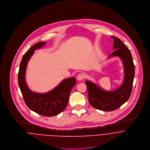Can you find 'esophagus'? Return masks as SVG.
I'll return each mask as SVG.
<instances>
[{"label": "esophagus", "instance_id": "obj_1", "mask_svg": "<svg viewBox=\"0 0 150 150\" xmlns=\"http://www.w3.org/2000/svg\"><path fill=\"white\" fill-rule=\"evenodd\" d=\"M85 77H86V75H85L84 73H80V74H79L77 76V80H79V81H81L83 79H85Z\"/></svg>", "mask_w": 150, "mask_h": 150}]
</instances>
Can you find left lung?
I'll return each mask as SVG.
<instances>
[{
  "label": "left lung",
  "instance_id": "8db88e82",
  "mask_svg": "<svg viewBox=\"0 0 150 150\" xmlns=\"http://www.w3.org/2000/svg\"><path fill=\"white\" fill-rule=\"evenodd\" d=\"M113 39L115 50L108 58L118 57L124 65V79L122 84L112 91H106L98 84L86 81L88 102L93 108L103 111H112L122 106L129 98L135 74V66L128 48L119 38Z\"/></svg>",
  "mask_w": 150,
  "mask_h": 150
}]
</instances>
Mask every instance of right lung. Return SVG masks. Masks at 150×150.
Here are the masks:
<instances>
[{"mask_svg": "<svg viewBox=\"0 0 150 150\" xmlns=\"http://www.w3.org/2000/svg\"><path fill=\"white\" fill-rule=\"evenodd\" d=\"M45 44L46 42H40L34 45L23 55L19 66L18 84L26 106L39 115L51 117L65 109L70 92L76 85V81L74 77L65 79L54 88L44 93H36L29 89L25 80L28 63L34 51L42 47Z\"/></svg>", "mask_w": 150, "mask_h": 150, "instance_id": "obj_1", "label": "right lung"}]
</instances>
